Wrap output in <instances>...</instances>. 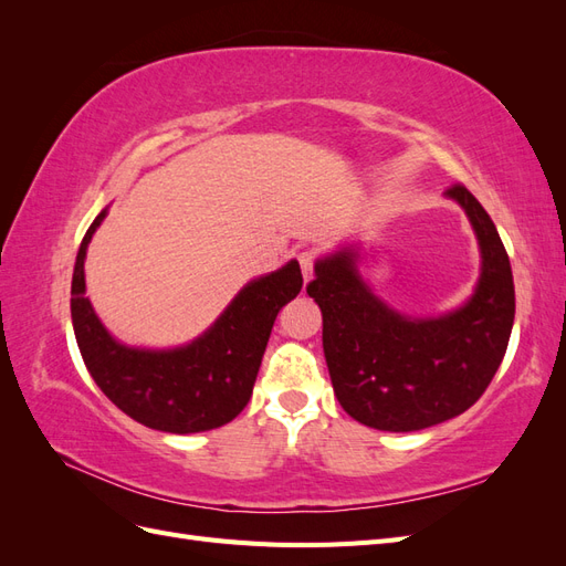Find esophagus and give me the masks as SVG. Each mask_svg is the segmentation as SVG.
Returning a JSON list of instances; mask_svg holds the SVG:
<instances>
[{"mask_svg":"<svg viewBox=\"0 0 566 566\" xmlns=\"http://www.w3.org/2000/svg\"><path fill=\"white\" fill-rule=\"evenodd\" d=\"M316 260H318V254H316L314 250H302V252L297 254V262H300V266H302V276H304V281H310V279L314 276Z\"/></svg>","mask_w":566,"mask_h":566,"instance_id":"1","label":"esophagus"}]
</instances>
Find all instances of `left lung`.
Here are the masks:
<instances>
[{"label":"left lung","mask_w":566,"mask_h":566,"mask_svg":"<svg viewBox=\"0 0 566 566\" xmlns=\"http://www.w3.org/2000/svg\"><path fill=\"white\" fill-rule=\"evenodd\" d=\"M468 212L482 248V276L462 310L406 318L375 297L354 252L316 264L306 285L323 314V352L339 406L382 432H416L451 420L482 397L515 321V283L491 217L462 184L447 188Z\"/></svg>","instance_id":"8db88e82"}]
</instances>
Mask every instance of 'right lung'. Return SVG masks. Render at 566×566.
<instances>
[{"mask_svg": "<svg viewBox=\"0 0 566 566\" xmlns=\"http://www.w3.org/2000/svg\"><path fill=\"white\" fill-rule=\"evenodd\" d=\"M104 217L106 210L82 238L71 300L77 347L94 382L123 413L150 430L191 434L231 422L252 397L273 321L300 295V264L290 262L245 285L191 345L132 349L108 335L84 297V256Z\"/></svg>", "mask_w": 566, "mask_h": 566, "instance_id": "1", "label": "right lung"}]
</instances>
